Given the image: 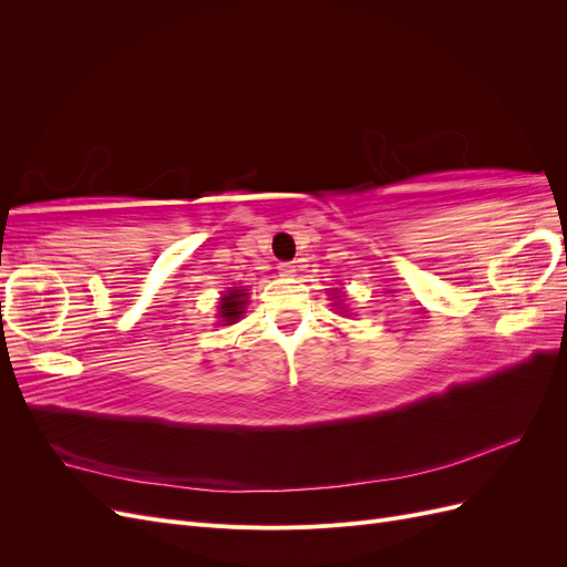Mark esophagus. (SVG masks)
<instances>
[{
	"label": "esophagus",
	"instance_id": "obj_1",
	"mask_svg": "<svg viewBox=\"0 0 567 567\" xmlns=\"http://www.w3.org/2000/svg\"><path fill=\"white\" fill-rule=\"evenodd\" d=\"M296 271H298V265H296V262H281V265H279V274H281V277H293Z\"/></svg>",
	"mask_w": 567,
	"mask_h": 567
}]
</instances>
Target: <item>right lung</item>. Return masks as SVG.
I'll return each mask as SVG.
<instances>
[{
  "label": "right lung",
  "mask_w": 567,
  "mask_h": 567,
  "mask_svg": "<svg viewBox=\"0 0 567 567\" xmlns=\"http://www.w3.org/2000/svg\"><path fill=\"white\" fill-rule=\"evenodd\" d=\"M246 293L244 290H229V293L221 298V302H219V317L225 319L227 323H234L236 319H241V315H244V307H246Z\"/></svg>",
  "instance_id": "1"
}]
</instances>
